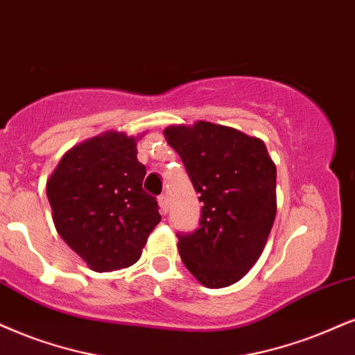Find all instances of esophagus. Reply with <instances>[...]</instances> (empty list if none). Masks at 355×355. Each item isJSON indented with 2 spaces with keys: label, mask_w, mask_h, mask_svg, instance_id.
Masks as SVG:
<instances>
[{
  "label": "esophagus",
  "mask_w": 355,
  "mask_h": 355,
  "mask_svg": "<svg viewBox=\"0 0 355 355\" xmlns=\"http://www.w3.org/2000/svg\"><path fill=\"white\" fill-rule=\"evenodd\" d=\"M157 204H159V211H161V214L168 212V196L161 194L159 198H157Z\"/></svg>",
  "instance_id": "34e87169"
}]
</instances>
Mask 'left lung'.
Instances as JSON below:
<instances>
[{
  "label": "left lung",
  "mask_w": 355,
  "mask_h": 355,
  "mask_svg": "<svg viewBox=\"0 0 355 355\" xmlns=\"http://www.w3.org/2000/svg\"><path fill=\"white\" fill-rule=\"evenodd\" d=\"M164 138L184 163L199 200V229L178 235L186 268L207 288H225L250 271L277 216V166L260 138L230 126L171 125Z\"/></svg>",
  "instance_id": "left-lung-1"
}]
</instances>
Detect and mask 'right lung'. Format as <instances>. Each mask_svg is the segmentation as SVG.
Segmentation results:
<instances>
[{"label":"right lung","instance_id":"add662e5","mask_svg":"<svg viewBox=\"0 0 355 355\" xmlns=\"http://www.w3.org/2000/svg\"><path fill=\"white\" fill-rule=\"evenodd\" d=\"M138 137L110 130L76 144L47 179L52 220L90 270L128 268L161 222L155 198L143 191L146 168Z\"/></svg>","mask_w":355,"mask_h":355}]
</instances>
